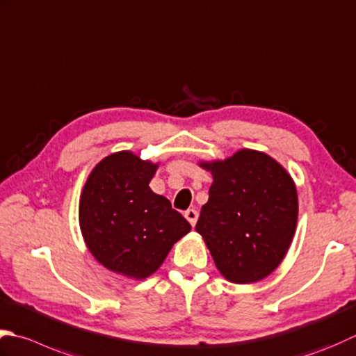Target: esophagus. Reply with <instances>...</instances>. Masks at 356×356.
<instances>
[{
  "instance_id": "obj_1",
  "label": "esophagus",
  "mask_w": 356,
  "mask_h": 356,
  "mask_svg": "<svg viewBox=\"0 0 356 356\" xmlns=\"http://www.w3.org/2000/svg\"><path fill=\"white\" fill-rule=\"evenodd\" d=\"M185 218H186V220L190 222V224L194 227V225H196V222H197L199 213H197L196 210H193V208H191V210H186V211H185Z\"/></svg>"
}]
</instances>
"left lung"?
Returning a JSON list of instances; mask_svg holds the SVG:
<instances>
[{"label":"left lung","instance_id":"obj_1","mask_svg":"<svg viewBox=\"0 0 356 356\" xmlns=\"http://www.w3.org/2000/svg\"><path fill=\"white\" fill-rule=\"evenodd\" d=\"M199 166L213 184L196 232L216 267L234 284L264 280L280 267L296 232L293 179L273 157L248 148Z\"/></svg>","mask_w":356,"mask_h":356}]
</instances>
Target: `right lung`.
<instances>
[{"instance_id":"right-lung-1","label":"right lung","mask_w":356,"mask_h":356,"mask_svg":"<svg viewBox=\"0 0 356 356\" xmlns=\"http://www.w3.org/2000/svg\"><path fill=\"white\" fill-rule=\"evenodd\" d=\"M159 162L118 151L90 171L79 204L83 239L97 262L114 273L146 280L174 243L191 232L170 200L149 188Z\"/></svg>"}]
</instances>
